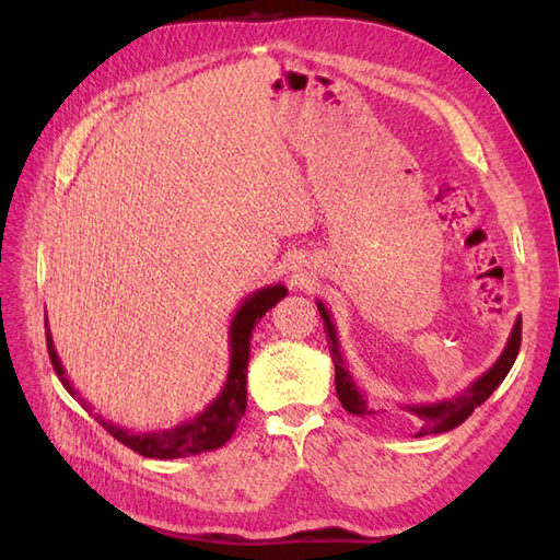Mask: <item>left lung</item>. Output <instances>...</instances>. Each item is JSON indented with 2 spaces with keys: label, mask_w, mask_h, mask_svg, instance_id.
<instances>
[{
  "label": "left lung",
  "mask_w": 560,
  "mask_h": 560,
  "mask_svg": "<svg viewBox=\"0 0 560 560\" xmlns=\"http://www.w3.org/2000/svg\"><path fill=\"white\" fill-rule=\"evenodd\" d=\"M317 311L325 319V334H327V343L331 350V360H334V371H336V395L341 399L343 409L352 416H376L378 411L374 406H369V397L364 389L354 381V376L348 371L346 360L341 350H338V338H336V327L331 322L329 311L325 308V303L317 301ZM521 348V317H516L514 329L510 334V341H506L502 354L498 362L490 366L483 376H479L469 387H465V393H460L453 399L444 401H434V404H409L401 406L404 411H409L418 420V432L416 436H428V434H444L451 432L453 428L463 425V422L474 413L477 406H481L490 395L495 393L498 385L510 374V369L516 362V354Z\"/></svg>",
  "instance_id": "1"
}]
</instances>
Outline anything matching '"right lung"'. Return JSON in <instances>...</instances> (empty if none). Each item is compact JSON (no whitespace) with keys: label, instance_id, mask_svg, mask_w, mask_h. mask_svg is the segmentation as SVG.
Wrapping results in <instances>:
<instances>
[{"label":"right lung","instance_id":"1","mask_svg":"<svg viewBox=\"0 0 560 560\" xmlns=\"http://www.w3.org/2000/svg\"><path fill=\"white\" fill-rule=\"evenodd\" d=\"M284 296H287V287L278 282L252 292L241 303V308L235 311L231 319V329H229L231 362H229L226 383L222 387V393L217 395V399L208 404L196 418L179 422V425L171 430L132 432L121 425H114L112 420H105L103 416L95 413L100 425H103L114 439H118L124 446L132 448L135 453H140L144 457H156V460H173V457H186V455H196L202 451H214L219 446H224L233 436L235 428H238V422L247 409V360H249L252 329ZM46 346L50 354V364H54L56 374L67 393H70L74 399H79L83 409L93 411L91 404L79 397V389H74L70 378L65 376V369L54 348V336H50V329H48V317H46Z\"/></svg>","mask_w":560,"mask_h":560}]
</instances>
